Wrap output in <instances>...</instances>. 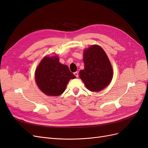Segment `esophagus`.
<instances>
[{
	"mask_svg": "<svg viewBox=\"0 0 148 148\" xmlns=\"http://www.w3.org/2000/svg\"><path fill=\"white\" fill-rule=\"evenodd\" d=\"M74 75H75V76L77 78L78 77V71H76V72H74Z\"/></svg>",
	"mask_w": 148,
	"mask_h": 148,
	"instance_id": "1",
	"label": "esophagus"
}]
</instances>
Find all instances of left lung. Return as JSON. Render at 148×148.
I'll use <instances>...</instances> for the list:
<instances>
[{"mask_svg":"<svg viewBox=\"0 0 148 148\" xmlns=\"http://www.w3.org/2000/svg\"><path fill=\"white\" fill-rule=\"evenodd\" d=\"M84 69L79 77L91 91H100L108 85L113 77L110 62L105 51L99 46L92 45L84 52Z\"/></svg>","mask_w":148,"mask_h":148,"instance_id":"obj_1","label":"left lung"}]
</instances>
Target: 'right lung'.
<instances>
[{"label": "right lung", "mask_w": 148, "mask_h": 148, "mask_svg": "<svg viewBox=\"0 0 148 148\" xmlns=\"http://www.w3.org/2000/svg\"><path fill=\"white\" fill-rule=\"evenodd\" d=\"M75 78L68 66L60 63L57 56L44 57L35 72L39 88L48 96L62 95L69 80Z\"/></svg>", "instance_id": "add662e5"}]
</instances>
